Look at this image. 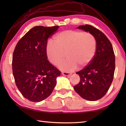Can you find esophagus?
<instances>
[{
    "label": "esophagus",
    "mask_w": 126,
    "mask_h": 126,
    "mask_svg": "<svg viewBox=\"0 0 126 126\" xmlns=\"http://www.w3.org/2000/svg\"><path fill=\"white\" fill-rule=\"evenodd\" d=\"M62 74L64 76H70L71 75V73H70V72H63Z\"/></svg>",
    "instance_id": "esophagus-1"
}]
</instances>
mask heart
Returning a JSON list of instances; mask_svg holds the SVG:
<instances>
[{"label": "heart", "instance_id": "1", "mask_svg": "<svg viewBox=\"0 0 126 126\" xmlns=\"http://www.w3.org/2000/svg\"><path fill=\"white\" fill-rule=\"evenodd\" d=\"M97 43L93 34L80 30H67L59 32L46 47L48 59L56 65L66 53L67 58L58 64L60 70L68 72L77 69L79 65L85 67L94 58Z\"/></svg>", "mask_w": 126, "mask_h": 126}]
</instances>
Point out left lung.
Returning a JSON list of instances; mask_svg holds the SVG:
<instances>
[{"instance_id": "8db88e82", "label": "left lung", "mask_w": 126, "mask_h": 126, "mask_svg": "<svg viewBox=\"0 0 126 126\" xmlns=\"http://www.w3.org/2000/svg\"><path fill=\"white\" fill-rule=\"evenodd\" d=\"M77 28L93 34L96 40L97 50L88 65L76 72L80 80L74 89L85 99L96 101L105 96L112 82L115 54L110 40L100 30L89 25L80 26Z\"/></svg>"}]
</instances>
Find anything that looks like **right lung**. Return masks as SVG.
I'll return each mask as SVG.
<instances>
[{"label":"right lung","mask_w":126,"mask_h":126,"mask_svg":"<svg viewBox=\"0 0 126 126\" xmlns=\"http://www.w3.org/2000/svg\"><path fill=\"white\" fill-rule=\"evenodd\" d=\"M58 26H35L19 40L13 53L12 68L15 83L27 99L40 102L48 97L61 72L47 60L46 47L49 37Z\"/></svg>","instance_id":"1"}]
</instances>
